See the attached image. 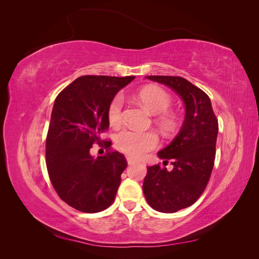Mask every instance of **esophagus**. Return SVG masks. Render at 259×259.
<instances>
[{"instance_id": "obj_1", "label": "esophagus", "mask_w": 259, "mask_h": 259, "mask_svg": "<svg viewBox=\"0 0 259 259\" xmlns=\"http://www.w3.org/2000/svg\"><path fill=\"white\" fill-rule=\"evenodd\" d=\"M126 161H127V164H128V165H131V164H133V163H135V162H136V160H135V159H133L132 156H126Z\"/></svg>"}]
</instances>
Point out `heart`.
<instances>
[{
    "mask_svg": "<svg viewBox=\"0 0 259 259\" xmlns=\"http://www.w3.org/2000/svg\"><path fill=\"white\" fill-rule=\"evenodd\" d=\"M136 97L146 109L154 114L164 113L171 105L169 94L156 86H147L140 90ZM123 116V96L116 95L108 108V117L112 124L120 123ZM162 126L165 130H171L175 122L173 117L163 114L160 117ZM116 145L121 151L134 158H140L148 151L152 150L159 145V138L153 132H140L135 130H123L116 136Z\"/></svg>",
    "mask_w": 259,
    "mask_h": 259,
    "instance_id": "heart-1",
    "label": "heart"
}]
</instances>
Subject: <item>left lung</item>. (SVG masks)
<instances>
[{
    "label": "left lung",
    "instance_id": "1",
    "mask_svg": "<svg viewBox=\"0 0 259 259\" xmlns=\"http://www.w3.org/2000/svg\"><path fill=\"white\" fill-rule=\"evenodd\" d=\"M146 77L168 86L185 104V120L178 135L158 152L164 163L171 161L173 169L148 166L143 185L146 200L153 209L175 213L192 205L205 189L214 166L218 121L209 97L184 77Z\"/></svg>",
    "mask_w": 259,
    "mask_h": 259
}]
</instances>
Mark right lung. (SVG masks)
Segmentation results:
<instances>
[{"mask_svg":"<svg viewBox=\"0 0 259 259\" xmlns=\"http://www.w3.org/2000/svg\"><path fill=\"white\" fill-rule=\"evenodd\" d=\"M134 79L84 75L55 99L46 137V166L60 199L77 210L97 213L115 198L126 160L117 151L94 158L90 149L101 143L100 134L109 127L111 100Z\"/></svg>","mask_w":259,"mask_h":259,"instance_id":"1","label":"right lung"}]
</instances>
